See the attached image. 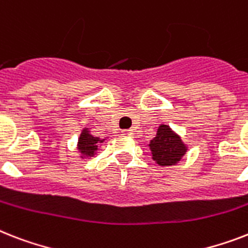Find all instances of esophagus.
I'll list each match as a JSON object with an SVG mask.
<instances>
[{"label":"esophagus","mask_w":248,"mask_h":248,"mask_svg":"<svg viewBox=\"0 0 248 248\" xmlns=\"http://www.w3.org/2000/svg\"><path fill=\"white\" fill-rule=\"evenodd\" d=\"M124 135H128V136H132L134 135V130H124Z\"/></svg>","instance_id":"1"}]
</instances>
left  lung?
<instances>
[{"label":"left lung","instance_id":"obj_1","mask_svg":"<svg viewBox=\"0 0 248 248\" xmlns=\"http://www.w3.org/2000/svg\"><path fill=\"white\" fill-rule=\"evenodd\" d=\"M148 148L152 159L160 167L176 166L188 150V145L173 131L170 126L162 124L156 130L155 138L150 140Z\"/></svg>","mask_w":248,"mask_h":248}]
</instances>
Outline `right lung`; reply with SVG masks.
I'll return each instance as SVG.
<instances>
[{"label":"right lung","instance_id":"add662e5","mask_svg":"<svg viewBox=\"0 0 248 248\" xmlns=\"http://www.w3.org/2000/svg\"><path fill=\"white\" fill-rule=\"evenodd\" d=\"M107 139L96 138L94 135H92L90 127H84L81 130V134L78 139V145L76 149L78 152V156L81 159H89L96 154V152L99 150V148L103 145L104 141H107Z\"/></svg>","mask_w":248,"mask_h":248}]
</instances>
